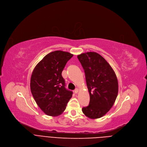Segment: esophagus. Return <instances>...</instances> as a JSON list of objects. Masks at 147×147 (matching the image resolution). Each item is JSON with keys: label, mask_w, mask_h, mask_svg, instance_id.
I'll list each match as a JSON object with an SVG mask.
<instances>
[{"label": "esophagus", "mask_w": 147, "mask_h": 147, "mask_svg": "<svg viewBox=\"0 0 147 147\" xmlns=\"http://www.w3.org/2000/svg\"><path fill=\"white\" fill-rule=\"evenodd\" d=\"M78 91H79V90H78V88H76V89L74 90V93H75V94H77V93L78 92Z\"/></svg>", "instance_id": "obj_1"}]
</instances>
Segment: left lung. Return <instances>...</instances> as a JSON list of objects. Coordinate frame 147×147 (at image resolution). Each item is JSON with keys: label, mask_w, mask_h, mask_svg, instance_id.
<instances>
[{"label": "left lung", "mask_w": 147, "mask_h": 147, "mask_svg": "<svg viewBox=\"0 0 147 147\" xmlns=\"http://www.w3.org/2000/svg\"><path fill=\"white\" fill-rule=\"evenodd\" d=\"M84 70L90 94L89 105L82 109L84 114L91 119L99 118L109 111L117 98L118 84L111 65L96 52L78 55Z\"/></svg>", "instance_id": "1"}]
</instances>
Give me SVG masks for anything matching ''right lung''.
Masks as SVG:
<instances>
[{
    "mask_svg": "<svg viewBox=\"0 0 147 147\" xmlns=\"http://www.w3.org/2000/svg\"><path fill=\"white\" fill-rule=\"evenodd\" d=\"M73 55L57 50L45 56L34 67L30 79V90L35 101L47 115L62 114L73 92L65 88L62 71Z\"/></svg>",
    "mask_w": 147,
    "mask_h": 147,
    "instance_id": "obj_1",
    "label": "right lung"
}]
</instances>
